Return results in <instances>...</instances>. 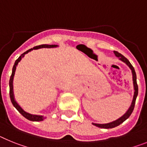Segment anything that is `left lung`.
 <instances>
[{"label":"left lung","mask_w":147,"mask_h":147,"mask_svg":"<svg viewBox=\"0 0 147 147\" xmlns=\"http://www.w3.org/2000/svg\"><path fill=\"white\" fill-rule=\"evenodd\" d=\"M114 53L116 57H118L119 58V59L121 61H122L123 62H124L127 66H129L130 68V69L132 70V81H133V85H134V96H133V99H132V104H131V106L129 108V109L127 110V112L123 115V116H121V118L117 119L116 121H112V122H110V123H103V124H100V123H92L93 125H95L96 127H100V128H104V129H111V128H114L115 127H118V125H120L121 123H122L123 121H125L127 118L131 115V114L133 112L134 107H135V100H136V98L138 96V86L137 84V77H136V73H135V69L132 66V65L130 63L129 61H128L127 58H125L124 56L123 55H121V53L118 52L117 51H114Z\"/></svg>","instance_id":"left-lung-1"}]
</instances>
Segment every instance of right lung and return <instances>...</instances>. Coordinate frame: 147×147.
<instances>
[{"instance_id": "add662e5", "label": "right lung", "mask_w": 147, "mask_h": 147, "mask_svg": "<svg viewBox=\"0 0 147 147\" xmlns=\"http://www.w3.org/2000/svg\"><path fill=\"white\" fill-rule=\"evenodd\" d=\"M58 46L57 45H47V44H42V45H39V46H36V47H33L32 49H30L29 50H27L26 52H25L24 53H23L18 58L15 62V64L13 66V68H12V75L10 76V79H9V96H10V99H11V101H12V104H13L14 107L17 109V110L20 112V114L24 116V118H26V119L29 120V121H43L44 118H46L45 117H43L42 115H32L29 114L28 112H25L24 109L18 105L16 100H15V98H14V93H13V78L14 75H15V69H16V66H17L18 63H19L20 61V60L22 59V58H24V55L28 53L29 52L32 51V49H40V48H53V47H57Z\"/></svg>"}]
</instances>
